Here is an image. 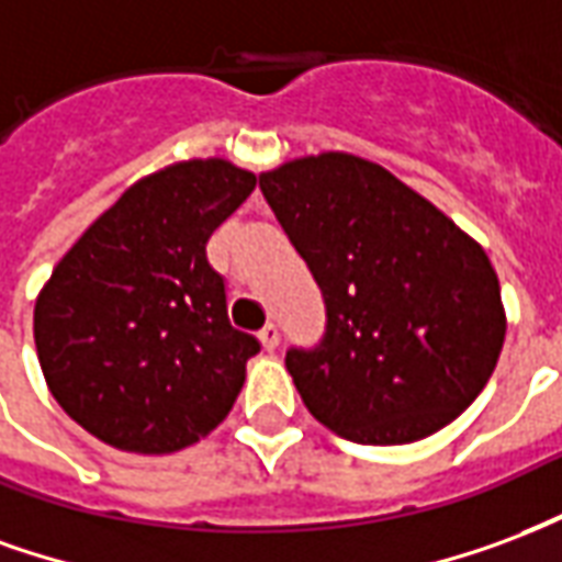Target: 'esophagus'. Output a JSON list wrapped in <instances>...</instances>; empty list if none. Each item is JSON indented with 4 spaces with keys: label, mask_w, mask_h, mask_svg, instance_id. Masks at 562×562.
Masks as SVG:
<instances>
[{
    "label": "esophagus",
    "mask_w": 562,
    "mask_h": 562,
    "mask_svg": "<svg viewBox=\"0 0 562 562\" xmlns=\"http://www.w3.org/2000/svg\"><path fill=\"white\" fill-rule=\"evenodd\" d=\"M260 344H263V350H278V344H281V331H278L276 323H266L263 329H260Z\"/></svg>",
    "instance_id": "esophagus-1"
}]
</instances>
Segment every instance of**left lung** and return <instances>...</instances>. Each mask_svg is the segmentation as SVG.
Wrapping results in <instances>:
<instances>
[{"mask_svg": "<svg viewBox=\"0 0 562 562\" xmlns=\"http://www.w3.org/2000/svg\"><path fill=\"white\" fill-rule=\"evenodd\" d=\"M260 188L326 299V338L290 350L311 416L353 443L431 437L476 401L506 341L488 254L386 167L321 151Z\"/></svg>", "mask_w": 562, "mask_h": 562, "instance_id": "obj_1", "label": "left lung"}]
</instances>
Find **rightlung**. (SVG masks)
<instances>
[{"label":"right lung","mask_w":562,"mask_h":562,"mask_svg":"<svg viewBox=\"0 0 562 562\" xmlns=\"http://www.w3.org/2000/svg\"><path fill=\"white\" fill-rule=\"evenodd\" d=\"M257 176L191 158L143 176L65 251L35 299V350L56 404L119 452L170 454L227 419L260 353L227 321L206 241Z\"/></svg>","instance_id":"right-lung-1"}]
</instances>
